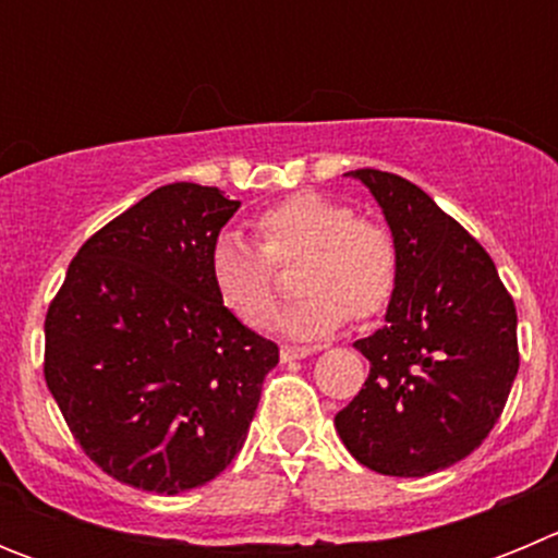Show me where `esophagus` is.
Returning a JSON list of instances; mask_svg holds the SVG:
<instances>
[{
    "instance_id": "esophagus-1",
    "label": "esophagus",
    "mask_w": 558,
    "mask_h": 558,
    "mask_svg": "<svg viewBox=\"0 0 558 558\" xmlns=\"http://www.w3.org/2000/svg\"><path fill=\"white\" fill-rule=\"evenodd\" d=\"M313 352L315 347H288V343H284V347L279 349V357H282V363H290V360H302Z\"/></svg>"
}]
</instances>
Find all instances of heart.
I'll return each mask as SVG.
<instances>
[{"label":"heart","mask_w":558,"mask_h":558,"mask_svg":"<svg viewBox=\"0 0 558 558\" xmlns=\"http://www.w3.org/2000/svg\"><path fill=\"white\" fill-rule=\"evenodd\" d=\"M256 240L223 231L209 248V279L226 313L251 329L274 322L276 269L299 263V299L284 310L282 332L310 340L335 332L352 313L368 322L386 313L399 288V248L391 229L360 218L322 192H295L256 218Z\"/></svg>","instance_id":"1"}]
</instances>
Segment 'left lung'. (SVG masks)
<instances>
[{"label":"left lung","instance_id":"1","mask_svg":"<svg viewBox=\"0 0 558 558\" xmlns=\"http://www.w3.org/2000/svg\"><path fill=\"white\" fill-rule=\"evenodd\" d=\"M399 248L386 327L354 347L372 363L335 430L363 466L393 477L447 470L483 445L520 368L514 299L492 256L425 190L354 170Z\"/></svg>","mask_w":558,"mask_h":558}]
</instances>
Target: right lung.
<instances>
[{
    "mask_svg": "<svg viewBox=\"0 0 558 558\" xmlns=\"http://www.w3.org/2000/svg\"><path fill=\"white\" fill-rule=\"evenodd\" d=\"M240 209L218 186L167 184L88 236L44 322V379L113 481L204 486L240 452L279 347L218 302L209 248Z\"/></svg>",
    "mask_w": 558,
    "mask_h": 558,
    "instance_id": "right-lung-1",
    "label": "right lung"
}]
</instances>
